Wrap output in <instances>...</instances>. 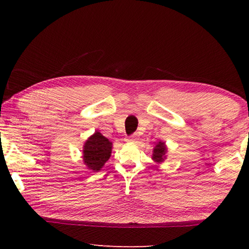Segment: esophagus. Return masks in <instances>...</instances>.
Here are the masks:
<instances>
[{"label":"esophagus","mask_w":249,"mask_h":249,"mask_svg":"<svg viewBox=\"0 0 249 249\" xmlns=\"http://www.w3.org/2000/svg\"><path fill=\"white\" fill-rule=\"evenodd\" d=\"M126 141L129 142H135L138 141V136L136 134H134V135H132V136H129Z\"/></svg>","instance_id":"esophagus-1"}]
</instances>
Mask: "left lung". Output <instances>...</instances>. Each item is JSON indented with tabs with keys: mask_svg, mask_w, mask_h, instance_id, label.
Returning a JSON list of instances; mask_svg holds the SVG:
<instances>
[{
	"mask_svg": "<svg viewBox=\"0 0 249 249\" xmlns=\"http://www.w3.org/2000/svg\"><path fill=\"white\" fill-rule=\"evenodd\" d=\"M167 153H168V148L165 142H158L156 146L154 147L153 150V156H151V159L154 160L156 163H162L165 161V159L167 158Z\"/></svg>",
	"mask_w": 249,
	"mask_h": 249,
	"instance_id": "obj_1",
	"label": "left lung"
}]
</instances>
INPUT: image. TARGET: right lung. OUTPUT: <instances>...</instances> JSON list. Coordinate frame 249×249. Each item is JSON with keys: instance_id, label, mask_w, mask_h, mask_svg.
<instances>
[{"instance_id": "right-lung-1", "label": "right lung", "mask_w": 249, "mask_h": 249, "mask_svg": "<svg viewBox=\"0 0 249 249\" xmlns=\"http://www.w3.org/2000/svg\"><path fill=\"white\" fill-rule=\"evenodd\" d=\"M112 147V142L96 130L84 142L82 149L84 165L92 172L100 171L111 157Z\"/></svg>"}]
</instances>
